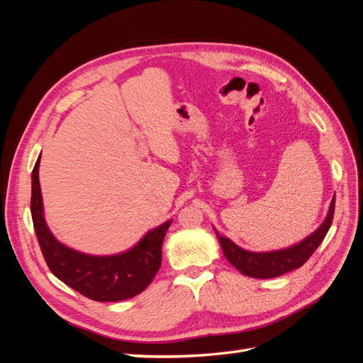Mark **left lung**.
Returning a JSON list of instances; mask_svg holds the SVG:
<instances>
[{"label":"left lung","instance_id":"obj_1","mask_svg":"<svg viewBox=\"0 0 363 363\" xmlns=\"http://www.w3.org/2000/svg\"><path fill=\"white\" fill-rule=\"evenodd\" d=\"M333 213L335 199L332 200L330 208H328L327 218L324 219V223L318 227L316 232H313L311 236H307L300 244L277 251L252 252L238 247L228 238H224L218 233L216 236L219 244H221L225 259L232 263L238 271L242 272L244 276L252 279H272L283 276V274L304 265L307 259L313 255L315 250L320 247V244L324 240L328 228L332 225Z\"/></svg>","mask_w":363,"mask_h":363}]
</instances>
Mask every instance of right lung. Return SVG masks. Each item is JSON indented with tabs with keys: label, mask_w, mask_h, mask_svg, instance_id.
<instances>
[{
	"label": "right lung",
	"mask_w": 363,
	"mask_h": 363,
	"mask_svg": "<svg viewBox=\"0 0 363 363\" xmlns=\"http://www.w3.org/2000/svg\"><path fill=\"white\" fill-rule=\"evenodd\" d=\"M38 159L31 172V218L50 271L69 288L94 301H121L140 294L162 263V244L172 219L151 230L140 242L115 256H89L60 244L43 218Z\"/></svg>",
	"instance_id": "obj_1"
}]
</instances>
